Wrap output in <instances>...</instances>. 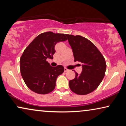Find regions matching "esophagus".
<instances>
[{"label": "esophagus", "instance_id": "34e87169", "mask_svg": "<svg viewBox=\"0 0 126 126\" xmlns=\"http://www.w3.org/2000/svg\"><path fill=\"white\" fill-rule=\"evenodd\" d=\"M64 71L66 72H67V71H68V69L67 68H64Z\"/></svg>", "mask_w": 126, "mask_h": 126}]
</instances>
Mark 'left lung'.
Wrapping results in <instances>:
<instances>
[{
	"label": "left lung",
	"instance_id": "1",
	"mask_svg": "<svg viewBox=\"0 0 126 126\" xmlns=\"http://www.w3.org/2000/svg\"><path fill=\"white\" fill-rule=\"evenodd\" d=\"M73 51L75 61L82 63V72H75V78L69 82L72 92L80 95L95 90L102 81L106 70L104 57L96 46L81 35L65 34Z\"/></svg>",
	"mask_w": 126,
	"mask_h": 126
}]
</instances>
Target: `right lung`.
Returning <instances> with one entry per match:
<instances>
[{"mask_svg":"<svg viewBox=\"0 0 126 126\" xmlns=\"http://www.w3.org/2000/svg\"><path fill=\"white\" fill-rule=\"evenodd\" d=\"M66 39L64 34L43 32L24 50L20 58V73L26 85L32 91L45 94L54 90L57 78L64 72V68L60 65L51 66L46 60L53 59L57 43Z\"/></svg>","mask_w":126,"mask_h":126,"instance_id":"obj_1","label":"right lung"}]
</instances>
